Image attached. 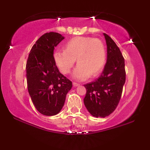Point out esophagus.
<instances>
[{"label": "esophagus", "instance_id": "obj_1", "mask_svg": "<svg viewBox=\"0 0 150 150\" xmlns=\"http://www.w3.org/2000/svg\"><path fill=\"white\" fill-rule=\"evenodd\" d=\"M73 85L74 87H78V86H80V84H79V83H77V82H73Z\"/></svg>", "mask_w": 150, "mask_h": 150}]
</instances>
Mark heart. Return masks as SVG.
<instances>
[{"label":"heart","instance_id":"1","mask_svg":"<svg viewBox=\"0 0 150 150\" xmlns=\"http://www.w3.org/2000/svg\"><path fill=\"white\" fill-rule=\"evenodd\" d=\"M53 61L63 74L70 73L77 64L73 76L84 80L89 76L96 77L102 71L106 63V49L101 39L90 37L72 38L64 46V51L53 53Z\"/></svg>","mask_w":150,"mask_h":150}]
</instances>
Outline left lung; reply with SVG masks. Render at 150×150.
<instances>
[{
	"instance_id": "1",
	"label": "left lung",
	"mask_w": 150,
	"mask_h": 150,
	"mask_svg": "<svg viewBox=\"0 0 150 150\" xmlns=\"http://www.w3.org/2000/svg\"><path fill=\"white\" fill-rule=\"evenodd\" d=\"M107 45V61L100 77L85 85L84 104L93 116L105 117L115 111L125 82V60L119 48L109 36L104 34Z\"/></svg>"
}]
</instances>
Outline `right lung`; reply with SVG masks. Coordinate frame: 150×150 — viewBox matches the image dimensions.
Here are the masks:
<instances>
[{
	"mask_svg": "<svg viewBox=\"0 0 150 150\" xmlns=\"http://www.w3.org/2000/svg\"><path fill=\"white\" fill-rule=\"evenodd\" d=\"M63 39L57 32L43 34L32 46L26 64L29 94L37 111L45 116L60 112L73 86L53 61L55 47Z\"/></svg>",
	"mask_w": 150,
	"mask_h": 150,
	"instance_id": "add662e5",
	"label": "right lung"
}]
</instances>
